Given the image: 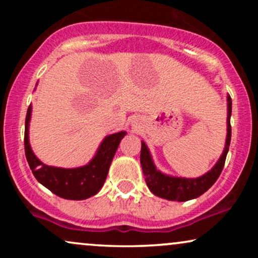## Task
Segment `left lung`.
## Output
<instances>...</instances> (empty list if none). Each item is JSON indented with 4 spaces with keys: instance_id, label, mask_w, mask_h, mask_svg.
<instances>
[{
    "instance_id": "8db88e82",
    "label": "left lung",
    "mask_w": 258,
    "mask_h": 258,
    "mask_svg": "<svg viewBox=\"0 0 258 258\" xmlns=\"http://www.w3.org/2000/svg\"><path fill=\"white\" fill-rule=\"evenodd\" d=\"M230 116H232V98L227 96V137L226 144L222 155L216 162L215 166L203 176L197 178H185V177L170 176L162 173L154 164L152 154L148 149L147 144L142 142L141 149V165L146 182L149 190L156 197L171 201H188L197 199L209 190L223 170L228 150H229L230 137H232V127H230Z\"/></svg>"
}]
</instances>
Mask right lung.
I'll list each match as a JSON object with an SVG mask.
<instances>
[{"instance_id":"obj_1","label":"right lung","mask_w":258,"mask_h":258,"mask_svg":"<svg viewBox=\"0 0 258 258\" xmlns=\"http://www.w3.org/2000/svg\"><path fill=\"white\" fill-rule=\"evenodd\" d=\"M32 106L26 112L25 119V156L32 173L41 184L53 194L68 200H85L96 195L104 184L109 167L116 153L121 139L126 136L125 131L106 136L97 149L96 155L85 166L63 168L48 166L37 159L32 152L29 141V123L31 120Z\"/></svg>"}]
</instances>
